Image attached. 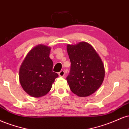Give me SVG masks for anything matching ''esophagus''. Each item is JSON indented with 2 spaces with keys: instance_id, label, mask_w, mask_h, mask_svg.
I'll return each instance as SVG.
<instances>
[{
  "instance_id": "obj_1",
  "label": "esophagus",
  "mask_w": 129,
  "mask_h": 129,
  "mask_svg": "<svg viewBox=\"0 0 129 129\" xmlns=\"http://www.w3.org/2000/svg\"><path fill=\"white\" fill-rule=\"evenodd\" d=\"M64 71H61L58 73V75L60 77H64Z\"/></svg>"
}]
</instances>
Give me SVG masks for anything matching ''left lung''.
I'll list each match as a JSON object with an SVG mask.
<instances>
[{
  "label": "left lung",
  "mask_w": 129,
  "mask_h": 129,
  "mask_svg": "<svg viewBox=\"0 0 129 129\" xmlns=\"http://www.w3.org/2000/svg\"><path fill=\"white\" fill-rule=\"evenodd\" d=\"M67 51L71 66L66 80L71 91L81 97L92 95L100 88L105 75L101 58L87 42L68 45Z\"/></svg>",
  "instance_id": "8db88e82"
}]
</instances>
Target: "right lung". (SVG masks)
Masks as SVG:
<instances>
[{
    "mask_svg": "<svg viewBox=\"0 0 129 129\" xmlns=\"http://www.w3.org/2000/svg\"><path fill=\"white\" fill-rule=\"evenodd\" d=\"M51 48L43 45L35 46L28 53L19 69V81L23 90L33 97H41L51 90L58 75L52 71L49 58Z\"/></svg>",
    "mask_w": 129,
    "mask_h": 129,
    "instance_id": "right-lung-1",
    "label": "right lung"
}]
</instances>
